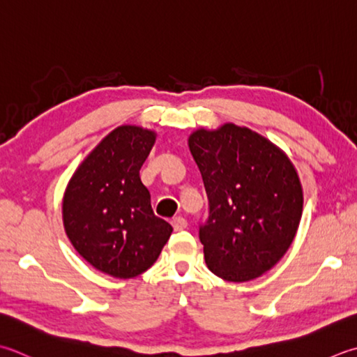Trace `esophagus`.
Returning <instances> with one entry per match:
<instances>
[{"label": "esophagus", "instance_id": "1", "mask_svg": "<svg viewBox=\"0 0 357 357\" xmlns=\"http://www.w3.org/2000/svg\"><path fill=\"white\" fill-rule=\"evenodd\" d=\"M172 226L174 230H176V232H179V230H184L187 227V221H185V218H183V216H178V218H174L172 221Z\"/></svg>", "mask_w": 357, "mask_h": 357}]
</instances>
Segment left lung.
Returning <instances> with one entry per match:
<instances>
[{
  "instance_id": "8db88e82",
  "label": "left lung",
  "mask_w": 357,
  "mask_h": 357,
  "mask_svg": "<svg viewBox=\"0 0 357 357\" xmlns=\"http://www.w3.org/2000/svg\"><path fill=\"white\" fill-rule=\"evenodd\" d=\"M188 149L208 199L199 226L207 268L227 282L263 275L289 249L302 218L296 167L266 137L235 123L193 131Z\"/></svg>"
}]
</instances>
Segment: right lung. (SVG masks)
I'll list each match as a JSON object with an SVG mask.
<instances>
[{"label": "right lung", "instance_id": "obj_1", "mask_svg": "<svg viewBox=\"0 0 357 357\" xmlns=\"http://www.w3.org/2000/svg\"><path fill=\"white\" fill-rule=\"evenodd\" d=\"M155 141L151 130L117 127L83 159L63 197L69 241L91 266L114 278L151 268L173 232L153 213L139 176Z\"/></svg>", "mask_w": 357, "mask_h": 357}]
</instances>
